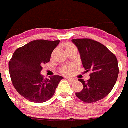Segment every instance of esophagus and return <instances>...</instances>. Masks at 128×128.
<instances>
[{"mask_svg":"<svg viewBox=\"0 0 128 128\" xmlns=\"http://www.w3.org/2000/svg\"><path fill=\"white\" fill-rule=\"evenodd\" d=\"M67 81H71V82H73L74 81V78H66Z\"/></svg>","mask_w":128,"mask_h":128,"instance_id":"obj_1","label":"esophagus"}]
</instances>
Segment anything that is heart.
<instances>
[{
  "label": "heart",
  "mask_w": 128,
  "mask_h": 128,
  "mask_svg": "<svg viewBox=\"0 0 128 128\" xmlns=\"http://www.w3.org/2000/svg\"><path fill=\"white\" fill-rule=\"evenodd\" d=\"M63 47H64V49L66 50V52L67 53V54H68L70 53H73V52L74 53H76V54L78 53V49H77V47L72 42H66V43H65V44L63 45ZM54 53L55 51H54V52L52 53V56H54ZM74 69H75V67L73 65H71V64L64 65V66H62L60 68V73L62 74H63L64 76H68V75H70L74 70Z\"/></svg>",
  "instance_id": "obj_1"
}]
</instances>
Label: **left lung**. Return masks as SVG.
Segmentation results:
<instances>
[{
  "label": "left lung",
  "mask_w": 128,
  "mask_h": 128,
  "mask_svg": "<svg viewBox=\"0 0 128 128\" xmlns=\"http://www.w3.org/2000/svg\"><path fill=\"white\" fill-rule=\"evenodd\" d=\"M72 41L81 54L86 72L90 71L87 81L78 78L83 90L76 93V97L86 103L97 102L105 98L112 91L118 78V62L114 54L106 47L90 38H77Z\"/></svg>",
  "instance_id": "left-lung-1"
}]
</instances>
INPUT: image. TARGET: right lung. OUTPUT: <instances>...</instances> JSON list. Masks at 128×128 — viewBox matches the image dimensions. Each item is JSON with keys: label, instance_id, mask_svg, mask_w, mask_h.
Returning a JSON list of instances; mask_svg holds the SVG:
<instances>
[{"label": "right lung", "instance_id": "right-lung-1", "mask_svg": "<svg viewBox=\"0 0 128 128\" xmlns=\"http://www.w3.org/2000/svg\"><path fill=\"white\" fill-rule=\"evenodd\" d=\"M60 40H35L17 49L8 62L11 81L17 92L32 102H44L54 95L63 77L44 78L42 65L49 62Z\"/></svg>", "mask_w": 128, "mask_h": 128}]
</instances>
